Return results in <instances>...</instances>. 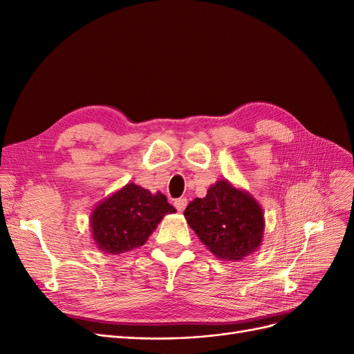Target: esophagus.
<instances>
[{
	"label": "esophagus",
	"mask_w": 354,
	"mask_h": 354,
	"mask_svg": "<svg viewBox=\"0 0 354 354\" xmlns=\"http://www.w3.org/2000/svg\"><path fill=\"white\" fill-rule=\"evenodd\" d=\"M174 206H176V209H177L178 212H183V211L186 209V206H187V199L181 198V199L174 201Z\"/></svg>",
	"instance_id": "esophagus-1"
}]
</instances>
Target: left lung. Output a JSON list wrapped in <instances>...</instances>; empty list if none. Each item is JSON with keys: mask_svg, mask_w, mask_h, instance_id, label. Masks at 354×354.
<instances>
[{"mask_svg": "<svg viewBox=\"0 0 354 354\" xmlns=\"http://www.w3.org/2000/svg\"><path fill=\"white\" fill-rule=\"evenodd\" d=\"M185 218L199 240L216 258L241 261L263 241L262 206L246 190L218 180L205 198L192 201Z\"/></svg>", "mask_w": 354, "mask_h": 354, "instance_id": "obj_1", "label": "left lung"}]
</instances>
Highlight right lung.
I'll use <instances>...</instances> for the list:
<instances>
[{
  "mask_svg": "<svg viewBox=\"0 0 354 354\" xmlns=\"http://www.w3.org/2000/svg\"><path fill=\"white\" fill-rule=\"evenodd\" d=\"M174 212L176 208L161 192L153 194L135 183H127L91 212L92 239L104 253H126L143 246L162 218Z\"/></svg>",
  "mask_w": 354,
  "mask_h": 354,
  "instance_id": "right-lung-1",
  "label": "right lung"
}]
</instances>
